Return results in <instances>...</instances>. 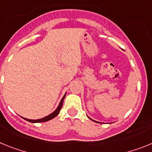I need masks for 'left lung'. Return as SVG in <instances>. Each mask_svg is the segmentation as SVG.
Masks as SVG:
<instances>
[{"mask_svg":"<svg viewBox=\"0 0 152 152\" xmlns=\"http://www.w3.org/2000/svg\"><path fill=\"white\" fill-rule=\"evenodd\" d=\"M90 119H91V120H92V118H90ZM92 121H93V122H95L94 120H92Z\"/></svg>","mask_w":152,"mask_h":152,"instance_id":"1","label":"left lung"}]
</instances>
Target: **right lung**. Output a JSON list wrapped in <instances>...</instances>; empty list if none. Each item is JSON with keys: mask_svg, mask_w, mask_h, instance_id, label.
Returning <instances> with one entry per match:
<instances>
[{"mask_svg": "<svg viewBox=\"0 0 152 152\" xmlns=\"http://www.w3.org/2000/svg\"><path fill=\"white\" fill-rule=\"evenodd\" d=\"M66 93H65V95L63 96V97L62 98L61 101H60V104H59V105H58V107L56 108V109L55 111H54L53 113H52L51 114H50L49 115L46 116V117H44V118H39V119H28V118H23V119L27 120V121H28V122H32V123H38V122H47V121H49V120L52 119V118H55L56 115H57L59 113H60V109H62V106H63V100H64V98H65L66 96Z\"/></svg>", "mask_w": 152, "mask_h": 152, "instance_id": "1", "label": "right lung"}]
</instances>
